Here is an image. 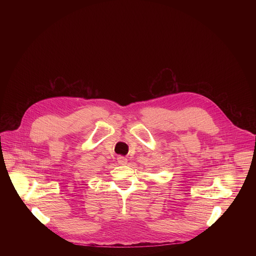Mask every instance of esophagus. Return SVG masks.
Wrapping results in <instances>:
<instances>
[{"instance_id":"obj_1","label":"esophagus","mask_w":256,"mask_h":256,"mask_svg":"<svg viewBox=\"0 0 256 256\" xmlns=\"http://www.w3.org/2000/svg\"><path fill=\"white\" fill-rule=\"evenodd\" d=\"M118 162L120 165H126V164H128V159L124 158V157L120 156V157L118 158Z\"/></svg>"}]
</instances>
